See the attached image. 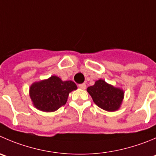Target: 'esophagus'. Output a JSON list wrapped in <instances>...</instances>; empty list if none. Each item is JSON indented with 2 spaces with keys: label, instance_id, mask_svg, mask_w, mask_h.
<instances>
[{
  "label": "esophagus",
  "instance_id": "34e87169",
  "mask_svg": "<svg viewBox=\"0 0 156 156\" xmlns=\"http://www.w3.org/2000/svg\"><path fill=\"white\" fill-rule=\"evenodd\" d=\"M79 87L80 89H82V90H85V89L87 88V86H86L85 83H82V84H80Z\"/></svg>",
  "mask_w": 156,
  "mask_h": 156
}]
</instances>
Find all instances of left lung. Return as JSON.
Returning a JSON list of instances; mask_svg holds the SVG:
<instances>
[{
    "instance_id": "8db88e82",
    "label": "left lung",
    "mask_w": 156,
    "mask_h": 156,
    "mask_svg": "<svg viewBox=\"0 0 156 156\" xmlns=\"http://www.w3.org/2000/svg\"><path fill=\"white\" fill-rule=\"evenodd\" d=\"M87 90L95 104L107 112L118 110L123 101V90L107 83L104 80H96Z\"/></svg>"
}]
</instances>
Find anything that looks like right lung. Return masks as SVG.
<instances>
[{
  "label": "right lung",
  "instance_id": "1",
  "mask_svg": "<svg viewBox=\"0 0 156 156\" xmlns=\"http://www.w3.org/2000/svg\"><path fill=\"white\" fill-rule=\"evenodd\" d=\"M76 89L73 81H63L57 76H51L48 79L32 83L29 95L35 108L50 112L66 104L69 93Z\"/></svg>",
  "mask_w": 156,
  "mask_h": 156
}]
</instances>
